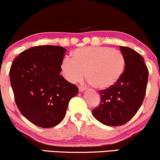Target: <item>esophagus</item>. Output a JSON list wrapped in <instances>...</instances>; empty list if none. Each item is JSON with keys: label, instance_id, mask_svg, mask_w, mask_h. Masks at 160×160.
<instances>
[{"label": "esophagus", "instance_id": "1", "mask_svg": "<svg viewBox=\"0 0 160 160\" xmlns=\"http://www.w3.org/2000/svg\"><path fill=\"white\" fill-rule=\"evenodd\" d=\"M85 90H86V88L84 87V86H79V91H80V92H82Z\"/></svg>", "mask_w": 160, "mask_h": 160}]
</instances>
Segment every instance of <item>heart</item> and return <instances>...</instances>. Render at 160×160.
<instances>
[{
	"label": "heart",
	"instance_id": "b5f03b06",
	"mask_svg": "<svg viewBox=\"0 0 160 160\" xmlns=\"http://www.w3.org/2000/svg\"><path fill=\"white\" fill-rule=\"evenodd\" d=\"M126 60L118 49L106 47H85L72 52L61 64L63 77L71 83L86 78L95 89L104 90L112 87L122 78Z\"/></svg>",
	"mask_w": 160,
	"mask_h": 160
}]
</instances>
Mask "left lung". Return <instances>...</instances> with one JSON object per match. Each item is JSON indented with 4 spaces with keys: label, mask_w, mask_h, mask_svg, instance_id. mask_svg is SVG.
I'll use <instances>...</instances> for the list:
<instances>
[{
    "label": "left lung",
    "mask_w": 160,
    "mask_h": 160,
    "mask_svg": "<svg viewBox=\"0 0 160 160\" xmlns=\"http://www.w3.org/2000/svg\"><path fill=\"white\" fill-rule=\"evenodd\" d=\"M126 60L122 78L114 86L100 90V104L92 113L106 126H122L129 121L140 108L146 94L148 69L143 57L134 49L121 47Z\"/></svg>",
    "instance_id": "8db88e82"
}]
</instances>
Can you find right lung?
<instances>
[{"instance_id":"right-lung-1","label":"right lung","mask_w":160,"mask_h":160,"mask_svg":"<svg viewBox=\"0 0 160 160\" xmlns=\"http://www.w3.org/2000/svg\"><path fill=\"white\" fill-rule=\"evenodd\" d=\"M66 49L43 45L23 51L10 70V83L19 111L33 124L51 128L65 117L78 88L61 74Z\"/></svg>"}]
</instances>
